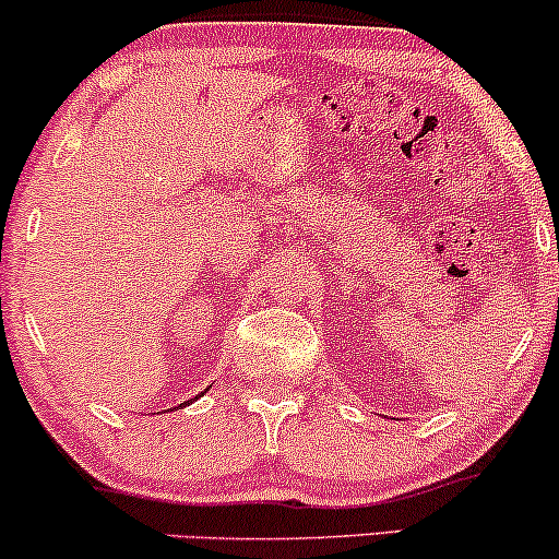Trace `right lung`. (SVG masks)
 <instances>
[{
    "mask_svg": "<svg viewBox=\"0 0 559 559\" xmlns=\"http://www.w3.org/2000/svg\"><path fill=\"white\" fill-rule=\"evenodd\" d=\"M194 400H197V396H194ZM189 402H191V400H189ZM183 404H186V402H183ZM183 404H178V407H183Z\"/></svg>",
    "mask_w": 559,
    "mask_h": 559,
    "instance_id": "obj_1",
    "label": "right lung"
}]
</instances>
